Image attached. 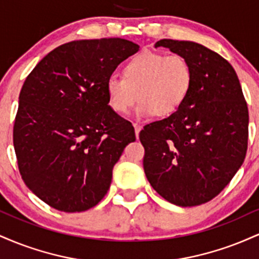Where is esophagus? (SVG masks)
I'll return each instance as SVG.
<instances>
[{
  "label": "esophagus",
  "instance_id": "esophagus-1",
  "mask_svg": "<svg viewBox=\"0 0 259 259\" xmlns=\"http://www.w3.org/2000/svg\"><path fill=\"white\" fill-rule=\"evenodd\" d=\"M134 127H135V135H136V139H139V134L141 132L142 126L140 125V124H134Z\"/></svg>",
  "mask_w": 259,
  "mask_h": 259
}]
</instances>
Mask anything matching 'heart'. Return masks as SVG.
Instances as JSON below:
<instances>
[{
  "instance_id": "obj_1",
  "label": "heart",
  "mask_w": 259,
  "mask_h": 259,
  "mask_svg": "<svg viewBox=\"0 0 259 259\" xmlns=\"http://www.w3.org/2000/svg\"><path fill=\"white\" fill-rule=\"evenodd\" d=\"M192 80V68L183 56L144 51L126 62L123 79L107 80V101L119 115L127 114L139 100L136 117H169L185 103Z\"/></svg>"
}]
</instances>
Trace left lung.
<instances>
[{
	"label": "left lung",
	"mask_w": 259,
	"mask_h": 259,
	"mask_svg": "<svg viewBox=\"0 0 259 259\" xmlns=\"http://www.w3.org/2000/svg\"><path fill=\"white\" fill-rule=\"evenodd\" d=\"M192 68L191 91L181 108L140 132L144 170L164 200L192 207L214 198L245 159L248 108L236 72L221 55L191 41L163 38Z\"/></svg>",
	"instance_id": "8db88e82"
}]
</instances>
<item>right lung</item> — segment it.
<instances>
[{"label":"right lung","instance_id":"1","mask_svg":"<svg viewBox=\"0 0 259 259\" xmlns=\"http://www.w3.org/2000/svg\"><path fill=\"white\" fill-rule=\"evenodd\" d=\"M125 38L61 45L31 70L19 95L13 145L22 179L45 203L84 212L105 197L135 130L108 106L106 81L139 51Z\"/></svg>","mask_w":259,"mask_h":259}]
</instances>
